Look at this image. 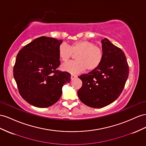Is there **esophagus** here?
I'll list each match as a JSON object with an SVG mask.
<instances>
[{
  "instance_id": "1",
  "label": "esophagus",
  "mask_w": 146,
  "mask_h": 146,
  "mask_svg": "<svg viewBox=\"0 0 146 146\" xmlns=\"http://www.w3.org/2000/svg\"><path fill=\"white\" fill-rule=\"evenodd\" d=\"M77 76H76V75H74V74H72L71 76H70V78H71V80H74V78H76Z\"/></svg>"
}]
</instances>
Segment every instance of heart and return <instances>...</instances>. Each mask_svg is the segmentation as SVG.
<instances>
[{
    "label": "heart",
    "instance_id": "obj_1",
    "mask_svg": "<svg viewBox=\"0 0 146 146\" xmlns=\"http://www.w3.org/2000/svg\"><path fill=\"white\" fill-rule=\"evenodd\" d=\"M76 55L77 61H69L62 64L61 69L71 74L80 73L86 69L88 71L95 70L103 60V51L100 47L88 40H81L74 42L69 46L62 43L58 48V56L62 61H66Z\"/></svg>",
    "mask_w": 146,
    "mask_h": 146
}]
</instances>
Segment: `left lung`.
Listing matches in <instances>:
<instances>
[{"instance_id": "1", "label": "left lung", "mask_w": 146, "mask_h": 146, "mask_svg": "<svg viewBox=\"0 0 146 146\" xmlns=\"http://www.w3.org/2000/svg\"><path fill=\"white\" fill-rule=\"evenodd\" d=\"M104 57L100 66L78 78L82 81L77 94L89 107L101 108L115 101L123 91L129 74L125 53L107 38L101 40Z\"/></svg>"}]
</instances>
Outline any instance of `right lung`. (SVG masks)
<instances>
[{
	"mask_svg": "<svg viewBox=\"0 0 146 146\" xmlns=\"http://www.w3.org/2000/svg\"><path fill=\"white\" fill-rule=\"evenodd\" d=\"M62 40L42 36L19 51L13 76L21 97L35 107L44 108L60 100L62 88L70 82V74L56 69L60 65L58 48Z\"/></svg>",
	"mask_w": 146,
	"mask_h": 146,
	"instance_id": "add662e5",
	"label": "right lung"
}]
</instances>
